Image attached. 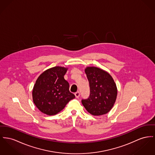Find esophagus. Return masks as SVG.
<instances>
[{
	"instance_id": "esophagus-1",
	"label": "esophagus",
	"mask_w": 155,
	"mask_h": 155,
	"mask_svg": "<svg viewBox=\"0 0 155 155\" xmlns=\"http://www.w3.org/2000/svg\"><path fill=\"white\" fill-rule=\"evenodd\" d=\"M74 95H75V96H76V98H79V97L80 96V93H79V92H76V93H74Z\"/></svg>"
}]
</instances>
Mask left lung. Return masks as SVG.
I'll use <instances>...</instances> for the list:
<instances>
[{"instance_id": "obj_1", "label": "left lung", "mask_w": 155, "mask_h": 155, "mask_svg": "<svg viewBox=\"0 0 155 155\" xmlns=\"http://www.w3.org/2000/svg\"><path fill=\"white\" fill-rule=\"evenodd\" d=\"M85 73L89 83L90 95L82 103L86 110L94 116L108 113L115 103L117 87L109 73L96 67H87Z\"/></svg>"}]
</instances>
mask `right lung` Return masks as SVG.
Listing matches in <instances>:
<instances>
[{
	"label": "right lung",
	"mask_w": 155,
	"mask_h": 155,
	"mask_svg": "<svg viewBox=\"0 0 155 155\" xmlns=\"http://www.w3.org/2000/svg\"><path fill=\"white\" fill-rule=\"evenodd\" d=\"M68 68L56 66L41 73L34 85L33 101L38 109L48 115H54L64 109L75 96L69 91L64 75Z\"/></svg>",
	"instance_id": "1"
}]
</instances>
